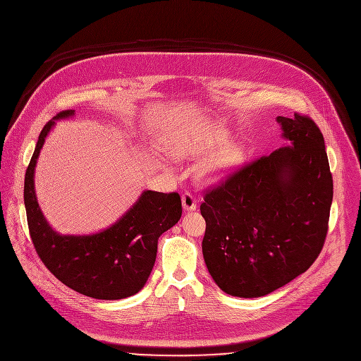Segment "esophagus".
I'll return each mask as SVG.
<instances>
[{"instance_id":"34e87169","label":"esophagus","mask_w":361,"mask_h":361,"mask_svg":"<svg viewBox=\"0 0 361 361\" xmlns=\"http://www.w3.org/2000/svg\"><path fill=\"white\" fill-rule=\"evenodd\" d=\"M182 206L186 212H192V210H196V199L192 193L189 192H185L182 195Z\"/></svg>"}]
</instances>
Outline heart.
I'll use <instances>...</instances> for the list:
<instances>
[{"mask_svg":"<svg viewBox=\"0 0 361 361\" xmlns=\"http://www.w3.org/2000/svg\"><path fill=\"white\" fill-rule=\"evenodd\" d=\"M229 140L228 129L221 123H207L185 132L171 143L175 157L185 158L195 154L210 152L226 145ZM242 152L238 147H228L213 154L203 165L202 175L210 182H219L228 178L242 162Z\"/></svg>","mask_w":361,"mask_h":361,"instance_id":"b5f03b06","label":"heart"}]
</instances>
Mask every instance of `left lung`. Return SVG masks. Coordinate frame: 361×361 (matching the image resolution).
<instances>
[{"label":"left lung","instance_id":"8db88e82","mask_svg":"<svg viewBox=\"0 0 361 361\" xmlns=\"http://www.w3.org/2000/svg\"><path fill=\"white\" fill-rule=\"evenodd\" d=\"M286 145L204 195L202 252L231 296H266L305 273L322 252L333 178L324 137L307 116H277Z\"/></svg>","mask_w":361,"mask_h":361}]
</instances>
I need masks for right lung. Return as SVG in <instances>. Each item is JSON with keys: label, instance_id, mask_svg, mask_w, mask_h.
Wrapping results in <instances>:
<instances>
[{"label": "right lung", "instance_id": "add662e5", "mask_svg": "<svg viewBox=\"0 0 361 361\" xmlns=\"http://www.w3.org/2000/svg\"><path fill=\"white\" fill-rule=\"evenodd\" d=\"M41 130L24 182V203L34 247L48 270L69 289L98 300H119L136 295L154 269L159 236L182 216L180 196L143 190L137 200L109 228L91 235H61L52 229L35 195V166L45 139L56 121Z\"/></svg>", "mask_w": 361, "mask_h": 361}]
</instances>
